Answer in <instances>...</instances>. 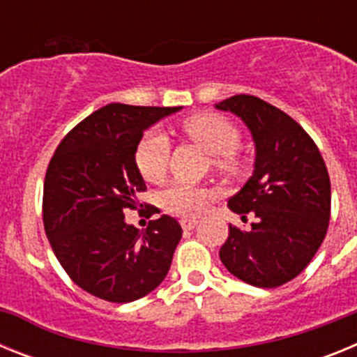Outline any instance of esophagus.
<instances>
[{
  "instance_id": "1",
  "label": "esophagus",
  "mask_w": 357,
  "mask_h": 357,
  "mask_svg": "<svg viewBox=\"0 0 357 357\" xmlns=\"http://www.w3.org/2000/svg\"><path fill=\"white\" fill-rule=\"evenodd\" d=\"M181 225L184 230H193L195 227L198 225V222L197 220H189V218H184V220H181Z\"/></svg>"
}]
</instances>
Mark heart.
Returning a JSON list of instances; mask_svg holds the SVG:
<instances>
[{
	"instance_id": "obj_1",
	"label": "heart",
	"mask_w": 357,
	"mask_h": 357,
	"mask_svg": "<svg viewBox=\"0 0 357 357\" xmlns=\"http://www.w3.org/2000/svg\"><path fill=\"white\" fill-rule=\"evenodd\" d=\"M182 130L191 141L216 157V166L223 172H236L239 162L236 159V146L239 143V132L230 121L213 112L195 114L182 123ZM169 143L160 132H150L139 141L135 150V166L144 181H162L168 168ZM209 191L193 184L176 182L162 193V204L168 211L181 216H197L206 209Z\"/></svg>"
}]
</instances>
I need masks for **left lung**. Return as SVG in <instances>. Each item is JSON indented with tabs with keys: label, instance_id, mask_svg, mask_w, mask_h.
<instances>
[{
	"label": "left lung",
	"instance_id": "1",
	"mask_svg": "<svg viewBox=\"0 0 357 357\" xmlns=\"http://www.w3.org/2000/svg\"><path fill=\"white\" fill-rule=\"evenodd\" d=\"M250 130L255 146L252 176L229 209L255 214L250 232L229 225L220 248L223 266L257 288H277L311 263L327 234L331 181L320 150L307 132L286 112L250 94L216 103Z\"/></svg>",
	"mask_w": 357,
	"mask_h": 357
}]
</instances>
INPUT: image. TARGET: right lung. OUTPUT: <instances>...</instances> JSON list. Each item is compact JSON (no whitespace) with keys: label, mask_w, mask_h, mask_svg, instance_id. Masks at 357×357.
I'll return each instance as SVG.
<instances>
[{"label":"right lung","mask_w":357,"mask_h":357,"mask_svg":"<svg viewBox=\"0 0 357 357\" xmlns=\"http://www.w3.org/2000/svg\"><path fill=\"white\" fill-rule=\"evenodd\" d=\"M181 109L109 103L78 123L50 160L44 230L73 282L98 298L134 302L168 275L182 227L162 214L139 230L123 211L135 209L146 189L135 166L143 132Z\"/></svg>","instance_id":"right-lung-1"}]
</instances>
